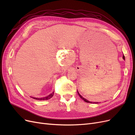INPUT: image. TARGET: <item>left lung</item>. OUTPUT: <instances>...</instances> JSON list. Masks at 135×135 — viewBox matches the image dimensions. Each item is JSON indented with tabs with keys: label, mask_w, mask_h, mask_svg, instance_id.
<instances>
[{
	"label": "left lung",
	"mask_w": 135,
	"mask_h": 135,
	"mask_svg": "<svg viewBox=\"0 0 135 135\" xmlns=\"http://www.w3.org/2000/svg\"><path fill=\"white\" fill-rule=\"evenodd\" d=\"M123 59L124 60H125V57H124V55L123 56ZM77 92H78V95H79V96H80V97L81 98V99H82V100H84V101L85 102H86V103H92V102H90V101H88L87 100H86V99H84V98H83V97L82 96H81V95H80V94L79 93L78 91H77ZM96 104H98V103H96Z\"/></svg>",
	"instance_id": "8db88e82"
}]
</instances>
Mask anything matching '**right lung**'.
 Returning a JSON list of instances; mask_svg holds the SVG:
<instances>
[{
  "instance_id": "add662e5",
  "label": "right lung",
  "mask_w": 135,
  "mask_h": 135,
  "mask_svg": "<svg viewBox=\"0 0 135 135\" xmlns=\"http://www.w3.org/2000/svg\"><path fill=\"white\" fill-rule=\"evenodd\" d=\"M54 95V92H53L51 94H50V95H48L47 97H42V98H36V97H31L32 98V99L37 100H47L50 99L51 97H53Z\"/></svg>"
}]
</instances>
